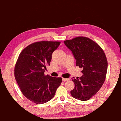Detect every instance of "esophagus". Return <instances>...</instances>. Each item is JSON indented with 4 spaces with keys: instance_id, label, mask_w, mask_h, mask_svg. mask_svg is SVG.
Returning <instances> with one entry per match:
<instances>
[{
    "instance_id": "obj_1",
    "label": "esophagus",
    "mask_w": 121,
    "mask_h": 121,
    "mask_svg": "<svg viewBox=\"0 0 121 121\" xmlns=\"http://www.w3.org/2000/svg\"><path fill=\"white\" fill-rule=\"evenodd\" d=\"M62 80H63V81H68V80H69V78H62Z\"/></svg>"
}]
</instances>
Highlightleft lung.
I'll use <instances>...</instances> for the list:
<instances>
[{
	"label": "left lung",
	"mask_w": 121,
	"mask_h": 121,
	"mask_svg": "<svg viewBox=\"0 0 121 121\" xmlns=\"http://www.w3.org/2000/svg\"><path fill=\"white\" fill-rule=\"evenodd\" d=\"M64 43L72 52L76 66L83 68L81 77L72 79L74 88L71 94L80 100H88L98 92L105 81L108 68L105 53L97 43L86 37H77Z\"/></svg>",
	"instance_id": "1"
}]
</instances>
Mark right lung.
<instances>
[{"label":"right lung","mask_w":121,"mask_h":121,"mask_svg":"<svg viewBox=\"0 0 121 121\" xmlns=\"http://www.w3.org/2000/svg\"><path fill=\"white\" fill-rule=\"evenodd\" d=\"M59 41H39L23 49L14 67V77L23 95L34 103H45L54 96L62 82L61 77L45 76L46 66L50 65L52 53Z\"/></svg>","instance_id":"add662e5"}]
</instances>
